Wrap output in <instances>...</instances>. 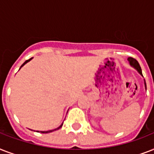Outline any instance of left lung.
Instances as JSON below:
<instances>
[{
  "label": "left lung",
  "mask_w": 154,
  "mask_h": 154,
  "mask_svg": "<svg viewBox=\"0 0 154 154\" xmlns=\"http://www.w3.org/2000/svg\"><path fill=\"white\" fill-rule=\"evenodd\" d=\"M128 60H129V64L132 65V66H134L135 69H136L137 71L139 72V73L141 75H142V72H141V66H140V65H139V63L137 62V60H136V59H134V58L133 57H129L128 58ZM145 86H146V82H145Z\"/></svg>",
  "instance_id": "obj_1"
}]
</instances>
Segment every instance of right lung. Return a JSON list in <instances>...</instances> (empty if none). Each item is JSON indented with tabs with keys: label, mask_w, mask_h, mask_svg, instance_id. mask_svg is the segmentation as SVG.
I'll list each match as a JSON object with an SVG mask.
<instances>
[{
	"label": "right lung",
	"mask_w": 154,
	"mask_h": 154,
	"mask_svg": "<svg viewBox=\"0 0 154 154\" xmlns=\"http://www.w3.org/2000/svg\"><path fill=\"white\" fill-rule=\"evenodd\" d=\"M31 59H32V58H30V59H29V60H25V62H24V63H23V64H22V65L20 66V68L22 67V66H23V65H25V64H26V63H27V62H29V60H31ZM62 125H63V124H61V125H60V126L58 127L57 129H53V130H49V131H43V132H41V133H43V134H48V133H51V132L55 131V130H57V129H60V127L62 126Z\"/></svg>",
	"instance_id": "add662e5"
}]
</instances>
